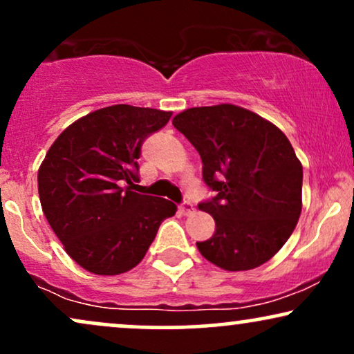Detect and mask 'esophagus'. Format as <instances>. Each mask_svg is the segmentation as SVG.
<instances>
[{"instance_id":"1","label":"esophagus","mask_w":354,"mask_h":354,"mask_svg":"<svg viewBox=\"0 0 354 354\" xmlns=\"http://www.w3.org/2000/svg\"><path fill=\"white\" fill-rule=\"evenodd\" d=\"M180 212L183 216H189V214L194 212V205H192L189 201H185V203H181L180 205Z\"/></svg>"}]
</instances>
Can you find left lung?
I'll return each mask as SVG.
<instances>
[{
	"mask_svg": "<svg viewBox=\"0 0 354 354\" xmlns=\"http://www.w3.org/2000/svg\"><path fill=\"white\" fill-rule=\"evenodd\" d=\"M173 125L203 160L214 196L199 209L216 232L198 250L227 271L261 266L283 248L302 210V165L274 124L234 104L191 107Z\"/></svg>",
	"mask_w": 354,
	"mask_h": 354,
	"instance_id": "8db88e82",
	"label": "left lung"
}]
</instances>
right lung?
I'll list each match as a JSON object with an SVG mask.
<instances>
[{
  "label": "right lung",
  "mask_w": 354,
  "mask_h": 354,
  "mask_svg": "<svg viewBox=\"0 0 354 354\" xmlns=\"http://www.w3.org/2000/svg\"><path fill=\"white\" fill-rule=\"evenodd\" d=\"M171 113L115 104L65 129L39 168V198L71 259L89 272L120 274L137 266L176 205L138 194L142 144Z\"/></svg>",
  "instance_id": "obj_1"
}]
</instances>
